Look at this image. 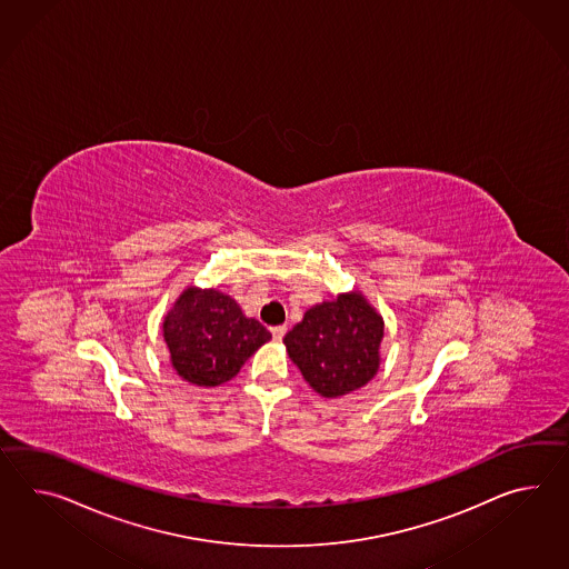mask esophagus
I'll return each mask as SVG.
<instances>
[{"instance_id": "esophagus-1", "label": "esophagus", "mask_w": 569, "mask_h": 569, "mask_svg": "<svg viewBox=\"0 0 569 569\" xmlns=\"http://www.w3.org/2000/svg\"><path fill=\"white\" fill-rule=\"evenodd\" d=\"M286 333H288V327H286V325H279V327L271 329V335H273L276 341H281V339L286 337Z\"/></svg>"}]
</instances>
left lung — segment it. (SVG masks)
<instances>
[{
	"label": "left lung",
	"instance_id": "obj_1",
	"mask_svg": "<svg viewBox=\"0 0 569 569\" xmlns=\"http://www.w3.org/2000/svg\"><path fill=\"white\" fill-rule=\"evenodd\" d=\"M382 335V317L360 291H349L308 308L283 343L312 390L337 399L375 378Z\"/></svg>",
	"mask_w": 569,
	"mask_h": 569
}]
</instances>
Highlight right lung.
Segmentation results:
<instances>
[{
  "mask_svg": "<svg viewBox=\"0 0 569 569\" xmlns=\"http://www.w3.org/2000/svg\"><path fill=\"white\" fill-rule=\"evenodd\" d=\"M162 333L172 368L194 387H218L232 380L244 361L271 339L263 325L244 317L230 296L193 286L168 310Z\"/></svg>",
  "mask_w": 569,
  "mask_h": 569,
  "instance_id": "1",
  "label": "right lung"
}]
</instances>
